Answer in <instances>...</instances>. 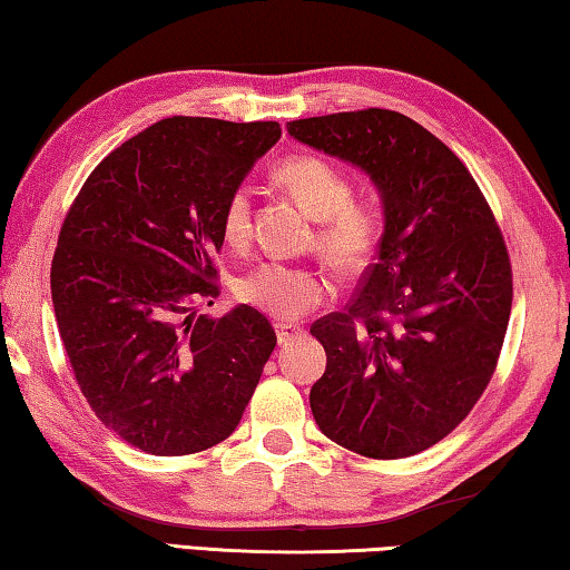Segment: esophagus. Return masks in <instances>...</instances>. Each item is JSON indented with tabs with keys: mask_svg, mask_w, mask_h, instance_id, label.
<instances>
[{
	"mask_svg": "<svg viewBox=\"0 0 570 570\" xmlns=\"http://www.w3.org/2000/svg\"><path fill=\"white\" fill-rule=\"evenodd\" d=\"M304 330L299 327V324H288V322H278L276 324V340H278V345H288V342L292 340H296L299 337Z\"/></svg>",
	"mask_w": 570,
	"mask_h": 570,
	"instance_id": "esophagus-1",
	"label": "esophagus"
}]
</instances>
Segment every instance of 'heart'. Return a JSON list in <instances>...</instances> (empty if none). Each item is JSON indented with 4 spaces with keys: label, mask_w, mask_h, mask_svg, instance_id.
<instances>
[{
    "label": "heart",
    "mask_w": 570,
    "mask_h": 570,
    "mask_svg": "<svg viewBox=\"0 0 570 570\" xmlns=\"http://www.w3.org/2000/svg\"><path fill=\"white\" fill-rule=\"evenodd\" d=\"M276 183L294 195L314 220H320L317 243L332 266L357 271L365 266L383 233V207L373 197L352 200L345 171L314 155L284 159L274 171ZM250 189L236 187L223 207V238L243 246L250 238ZM236 294L243 304L278 322H296L320 306L330 294V282L312 266L264 261L240 276Z\"/></svg>",
    "instance_id": "1"
}]
</instances>
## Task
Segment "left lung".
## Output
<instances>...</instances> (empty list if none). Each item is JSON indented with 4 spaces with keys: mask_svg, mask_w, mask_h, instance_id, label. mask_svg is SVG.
Segmentation results:
<instances>
[{
    "mask_svg": "<svg viewBox=\"0 0 570 570\" xmlns=\"http://www.w3.org/2000/svg\"><path fill=\"white\" fill-rule=\"evenodd\" d=\"M288 134L363 169L383 205L355 299L312 324L327 352L314 421L355 454H419L466 419L494 373L512 306L502 233L462 159L409 116H314Z\"/></svg>",
    "mask_w": 570,
    "mask_h": 570,
    "instance_id": "left-lung-1",
    "label": "left lung"
}]
</instances>
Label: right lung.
<instances>
[{
    "label": "right lung",
    "instance_id": "right-lung-1",
    "mask_svg": "<svg viewBox=\"0 0 570 570\" xmlns=\"http://www.w3.org/2000/svg\"><path fill=\"white\" fill-rule=\"evenodd\" d=\"M282 139L276 121L171 116L98 165L60 228L52 306L86 401L155 456L228 439L276 347L248 304L207 320L223 207Z\"/></svg>",
    "mask_w": 570,
    "mask_h": 570
}]
</instances>
